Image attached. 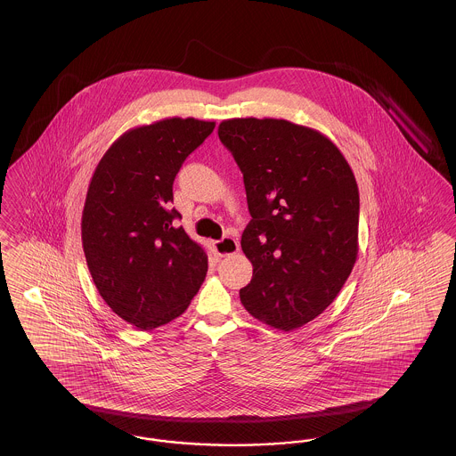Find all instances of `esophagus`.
I'll return each instance as SVG.
<instances>
[{
	"label": "esophagus",
	"mask_w": 456,
	"mask_h": 456,
	"mask_svg": "<svg viewBox=\"0 0 456 456\" xmlns=\"http://www.w3.org/2000/svg\"><path fill=\"white\" fill-rule=\"evenodd\" d=\"M214 248H216V253H217L220 258H225V256H231L234 255L239 249V242L234 238H224L220 240L214 242Z\"/></svg>",
	"instance_id": "1"
}]
</instances>
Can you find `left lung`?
<instances>
[{"label": "left lung", "instance_id": "obj_1", "mask_svg": "<svg viewBox=\"0 0 456 456\" xmlns=\"http://www.w3.org/2000/svg\"><path fill=\"white\" fill-rule=\"evenodd\" d=\"M218 138L253 217L240 239L253 265L240 303L265 325L297 330L333 303L357 260L355 175L326 134L287 119H224Z\"/></svg>", "mask_w": 456, "mask_h": 456}]
</instances>
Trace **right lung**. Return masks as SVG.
I'll use <instances>...</instances> for the list:
<instances>
[{
	"label": "right lung",
	"mask_w": 456,
	"mask_h": 456,
	"mask_svg": "<svg viewBox=\"0 0 456 456\" xmlns=\"http://www.w3.org/2000/svg\"><path fill=\"white\" fill-rule=\"evenodd\" d=\"M214 121L166 118L123 133L88 184L82 244L112 313L142 331L181 316L205 281L207 251L175 227L173 183Z\"/></svg>",
	"instance_id": "right-lung-1"
}]
</instances>
